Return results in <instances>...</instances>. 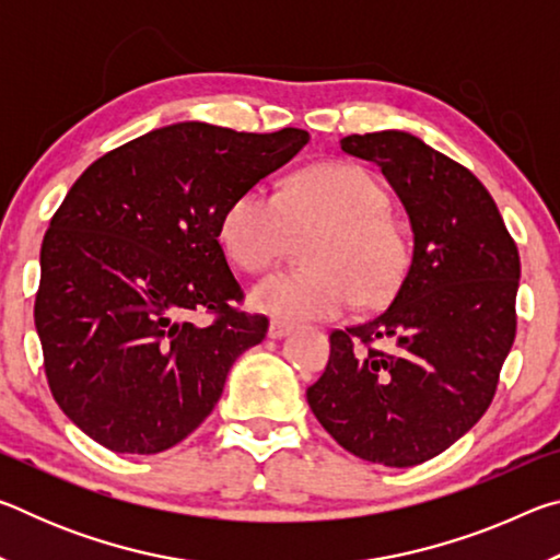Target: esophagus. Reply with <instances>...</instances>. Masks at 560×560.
Masks as SVG:
<instances>
[{
	"label": "esophagus",
	"instance_id": "obj_1",
	"mask_svg": "<svg viewBox=\"0 0 560 560\" xmlns=\"http://www.w3.org/2000/svg\"><path fill=\"white\" fill-rule=\"evenodd\" d=\"M289 334H291V326L283 324V320H271V324H269V338L279 340V338L289 336Z\"/></svg>",
	"mask_w": 560,
	"mask_h": 560
}]
</instances>
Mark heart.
<instances>
[{"label":"heart","mask_w":560,"mask_h":560,"mask_svg":"<svg viewBox=\"0 0 560 560\" xmlns=\"http://www.w3.org/2000/svg\"><path fill=\"white\" fill-rule=\"evenodd\" d=\"M387 192L371 170L353 163L316 165L293 175L283 192L242 189L220 220V244L244 271L277 264L296 234H316L314 269H287L252 289V306L271 318L324 320L350 303L390 299L410 261V242L390 214Z\"/></svg>","instance_id":"b5f03b06"}]
</instances>
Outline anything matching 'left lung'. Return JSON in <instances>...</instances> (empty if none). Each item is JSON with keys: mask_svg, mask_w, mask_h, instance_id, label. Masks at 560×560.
I'll list each match as a JSON object with an SVG mask.
<instances>
[{"mask_svg": "<svg viewBox=\"0 0 560 560\" xmlns=\"http://www.w3.org/2000/svg\"><path fill=\"white\" fill-rule=\"evenodd\" d=\"M400 197L412 261L383 314L334 330L308 387L316 420L340 447L385 467H415L469 432L497 393L516 336L518 249L487 187L405 130L340 140ZM393 339L390 354L370 348Z\"/></svg>", "mask_w": 560, "mask_h": 560, "instance_id": "obj_1", "label": "left lung"}]
</instances>
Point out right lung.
<instances>
[{
	"label": "right lung",
	"instance_id": "obj_1",
	"mask_svg": "<svg viewBox=\"0 0 560 560\" xmlns=\"http://www.w3.org/2000/svg\"><path fill=\"white\" fill-rule=\"evenodd\" d=\"M308 132L155 128L75 179L42 244L34 324L54 400L118 454H158L205 422L234 360L269 320L236 311L220 244L236 195L287 165ZM215 314L207 327L188 316Z\"/></svg>",
	"mask_w": 560,
	"mask_h": 560
}]
</instances>
